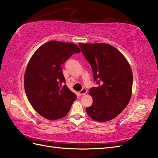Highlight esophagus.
Here are the masks:
<instances>
[{"mask_svg": "<svg viewBox=\"0 0 158 158\" xmlns=\"http://www.w3.org/2000/svg\"><path fill=\"white\" fill-rule=\"evenodd\" d=\"M86 93H87V89H82L81 91L79 92V94L80 96H83V95H85Z\"/></svg>", "mask_w": 158, "mask_h": 158, "instance_id": "1", "label": "esophagus"}]
</instances>
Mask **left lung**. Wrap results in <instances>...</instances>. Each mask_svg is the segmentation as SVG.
<instances>
[{"label":"left lung","instance_id":"1","mask_svg":"<svg viewBox=\"0 0 158 158\" xmlns=\"http://www.w3.org/2000/svg\"><path fill=\"white\" fill-rule=\"evenodd\" d=\"M92 66L98 87L89 89L91 106L86 112L94 120L107 122L122 112L129 103L133 76L127 60L118 49L105 43H79Z\"/></svg>","mask_w":158,"mask_h":158}]
</instances>
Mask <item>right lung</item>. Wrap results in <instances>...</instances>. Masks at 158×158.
Segmentation results:
<instances>
[{
    "mask_svg": "<svg viewBox=\"0 0 158 158\" xmlns=\"http://www.w3.org/2000/svg\"><path fill=\"white\" fill-rule=\"evenodd\" d=\"M81 50L72 43L51 41L42 45L31 57L24 74L28 101L45 118L65 117L77 96L66 85L62 66L73 53Z\"/></svg>",
    "mask_w": 158,
    "mask_h": 158,
    "instance_id": "add662e5",
    "label": "right lung"
}]
</instances>
